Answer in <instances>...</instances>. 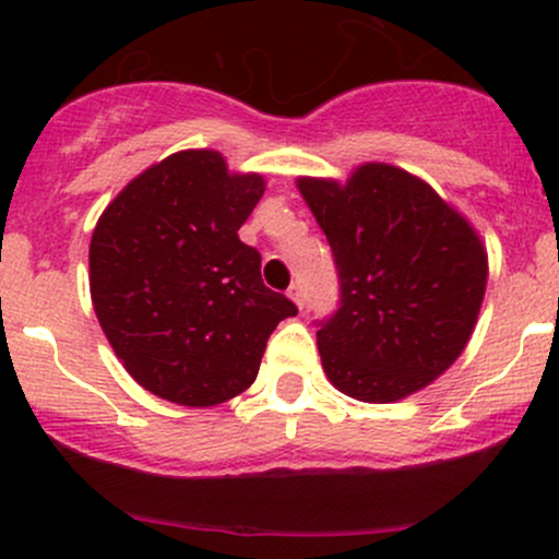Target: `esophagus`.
Returning a JSON list of instances; mask_svg holds the SVG:
<instances>
[{
	"instance_id": "34e87169",
	"label": "esophagus",
	"mask_w": 559,
	"mask_h": 559,
	"mask_svg": "<svg viewBox=\"0 0 559 559\" xmlns=\"http://www.w3.org/2000/svg\"><path fill=\"white\" fill-rule=\"evenodd\" d=\"M288 297H292V301L297 307H305V294H301L299 281H297V284H292V288H288Z\"/></svg>"
}]
</instances>
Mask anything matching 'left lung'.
Masks as SVG:
<instances>
[{"instance_id": "1", "label": "left lung", "mask_w": 559, "mask_h": 559, "mask_svg": "<svg viewBox=\"0 0 559 559\" xmlns=\"http://www.w3.org/2000/svg\"><path fill=\"white\" fill-rule=\"evenodd\" d=\"M331 243L338 310L318 320L329 381L386 404L439 378L463 355L484 301L489 260L463 215L420 178L365 163L346 178H299Z\"/></svg>"}]
</instances>
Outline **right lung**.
Masks as SVG:
<instances>
[{
    "instance_id": "1",
    "label": "right lung",
    "mask_w": 559,
    "mask_h": 559,
    "mask_svg": "<svg viewBox=\"0 0 559 559\" xmlns=\"http://www.w3.org/2000/svg\"><path fill=\"white\" fill-rule=\"evenodd\" d=\"M265 194L213 150L165 157L107 204L88 247L102 331L133 381L186 407L254 383L275 325L297 305L262 284L239 228Z\"/></svg>"
}]
</instances>
